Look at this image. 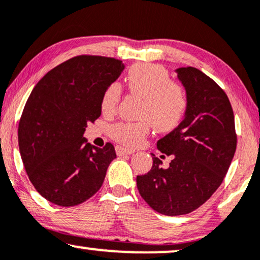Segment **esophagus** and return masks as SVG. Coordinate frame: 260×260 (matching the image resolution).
<instances>
[{
    "label": "esophagus",
    "instance_id": "34e87169",
    "mask_svg": "<svg viewBox=\"0 0 260 260\" xmlns=\"http://www.w3.org/2000/svg\"><path fill=\"white\" fill-rule=\"evenodd\" d=\"M134 153L133 150H129V148H126L123 146H116V154L117 155H126V154H132Z\"/></svg>",
    "mask_w": 260,
    "mask_h": 260
}]
</instances>
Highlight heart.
<instances>
[{"label": "heart", "mask_w": 260, "mask_h": 260, "mask_svg": "<svg viewBox=\"0 0 260 260\" xmlns=\"http://www.w3.org/2000/svg\"><path fill=\"white\" fill-rule=\"evenodd\" d=\"M129 92L143 100L138 122H119L112 127L113 139L126 146H137L148 136L152 126L161 133L177 128L188 113L189 98L184 86L172 81L170 72L157 64H137L126 77ZM122 89L112 83L103 91L101 109L106 115L115 114Z\"/></svg>", "instance_id": "obj_1"}]
</instances>
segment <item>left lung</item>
Listing matches in <instances>:
<instances>
[{"mask_svg":"<svg viewBox=\"0 0 260 260\" xmlns=\"http://www.w3.org/2000/svg\"><path fill=\"white\" fill-rule=\"evenodd\" d=\"M189 98L182 123L158 140L171 155L169 168L153 155L146 175L137 177L140 195L155 212L169 216L193 212L222 183L237 150L234 114L226 92L199 69H177Z\"/></svg>","mask_w":260,"mask_h":260,"instance_id":"left-lung-1","label":"left lung"}]
</instances>
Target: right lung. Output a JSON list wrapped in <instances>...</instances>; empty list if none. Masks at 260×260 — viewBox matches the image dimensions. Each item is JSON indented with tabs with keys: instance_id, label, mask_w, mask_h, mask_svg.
I'll list each match as a JSON object with an SVG mask.
<instances>
[{
	"instance_id": "1",
	"label": "right lung",
	"mask_w": 260,
	"mask_h": 260,
	"mask_svg": "<svg viewBox=\"0 0 260 260\" xmlns=\"http://www.w3.org/2000/svg\"><path fill=\"white\" fill-rule=\"evenodd\" d=\"M123 69L115 58L77 55L48 71L30 92L17 131L20 154L34 188L54 205H81L102 186L115 148L92 146L83 134Z\"/></svg>"
}]
</instances>
